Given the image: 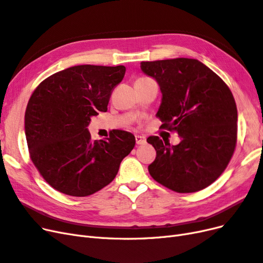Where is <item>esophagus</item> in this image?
<instances>
[{
	"mask_svg": "<svg viewBox=\"0 0 263 263\" xmlns=\"http://www.w3.org/2000/svg\"><path fill=\"white\" fill-rule=\"evenodd\" d=\"M135 138H136V144L137 145H144L146 142V137L145 136H139V135H137V136Z\"/></svg>",
	"mask_w": 263,
	"mask_h": 263,
	"instance_id": "obj_1",
	"label": "esophagus"
}]
</instances>
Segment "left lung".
<instances>
[{"mask_svg": "<svg viewBox=\"0 0 263 263\" xmlns=\"http://www.w3.org/2000/svg\"><path fill=\"white\" fill-rule=\"evenodd\" d=\"M142 72L156 79L162 93L157 117L177 132L180 144L158 136L147 141L157 151L150 176L178 193L201 191L216 181L237 142V106L227 84L196 59L142 61Z\"/></svg>", "mask_w": 263, "mask_h": 263, "instance_id": "left-lung-1", "label": "left lung"}]
</instances>
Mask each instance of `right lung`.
Listing matches in <instances>:
<instances>
[{
    "label": "right lung",
    "instance_id": "add662e5",
    "mask_svg": "<svg viewBox=\"0 0 263 263\" xmlns=\"http://www.w3.org/2000/svg\"><path fill=\"white\" fill-rule=\"evenodd\" d=\"M124 66H74L47 79L31 94L25 112L29 156L50 186L87 196L114 180L136 144L132 133L114 130L92 140L91 117L106 112L110 94L123 80Z\"/></svg>",
    "mask_w": 263,
    "mask_h": 263
}]
</instances>
